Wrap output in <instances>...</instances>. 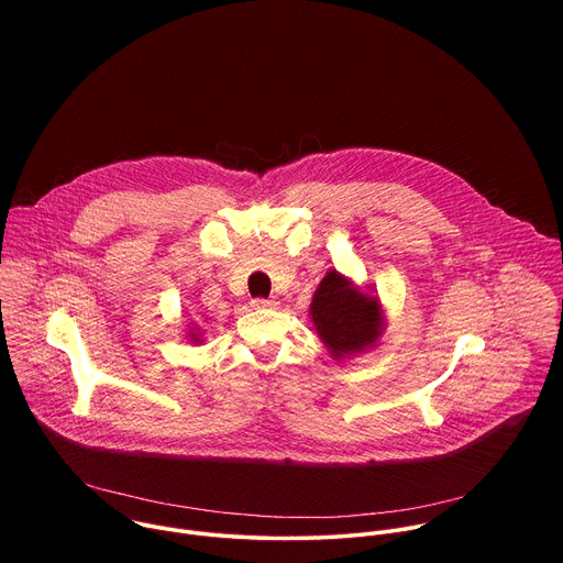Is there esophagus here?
Instances as JSON below:
<instances>
[{"label": "esophagus", "instance_id": "1", "mask_svg": "<svg viewBox=\"0 0 563 563\" xmlns=\"http://www.w3.org/2000/svg\"><path fill=\"white\" fill-rule=\"evenodd\" d=\"M280 302L276 298H256L252 300V307L254 309H276Z\"/></svg>", "mask_w": 563, "mask_h": 563}]
</instances>
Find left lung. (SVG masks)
I'll use <instances>...</instances> for the list:
<instances>
[{"label": "left lung", "mask_w": 563, "mask_h": 563, "mask_svg": "<svg viewBox=\"0 0 563 563\" xmlns=\"http://www.w3.org/2000/svg\"><path fill=\"white\" fill-rule=\"evenodd\" d=\"M309 318L334 361H345L378 345L385 332V309L374 291L361 289L339 269L318 283Z\"/></svg>", "instance_id": "left-lung-1"}]
</instances>
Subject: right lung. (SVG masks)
I'll use <instances>...</instances> for the list:
<instances>
[{
  "label": "right lung",
  "mask_w": 563,
  "mask_h": 563,
  "mask_svg": "<svg viewBox=\"0 0 563 563\" xmlns=\"http://www.w3.org/2000/svg\"><path fill=\"white\" fill-rule=\"evenodd\" d=\"M185 339H187L189 343H196V345H202V341H205L202 330H200L198 325H194V323H189V325H187V334H185Z\"/></svg>",
  "instance_id": "right-lung-1"
}]
</instances>
